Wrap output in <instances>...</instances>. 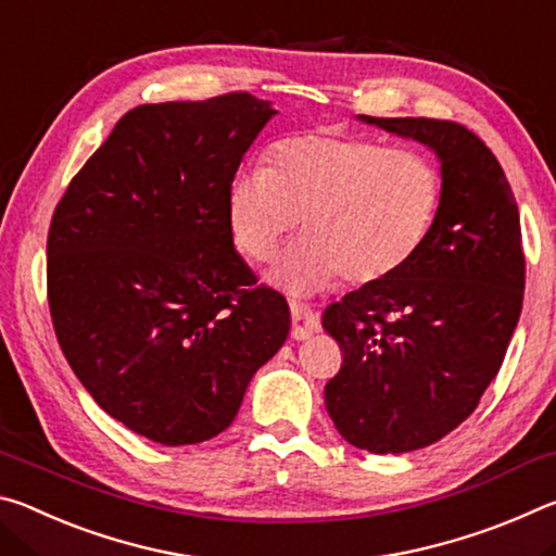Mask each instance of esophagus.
<instances>
[{
	"label": "esophagus",
	"instance_id": "34e87169",
	"mask_svg": "<svg viewBox=\"0 0 556 556\" xmlns=\"http://www.w3.org/2000/svg\"><path fill=\"white\" fill-rule=\"evenodd\" d=\"M289 308H291V338H296V341H306V338H312L318 328H321V318H318L314 308H308L306 304H299V301H289Z\"/></svg>",
	"mask_w": 556,
	"mask_h": 556
}]
</instances>
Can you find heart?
Segmentation results:
<instances>
[{
	"label": "heart",
	"instance_id": "b5f03b06",
	"mask_svg": "<svg viewBox=\"0 0 556 556\" xmlns=\"http://www.w3.org/2000/svg\"><path fill=\"white\" fill-rule=\"evenodd\" d=\"M444 199L439 166L414 149L380 139L296 131L277 139L267 168L250 166L228 186L235 248L269 262L301 223L304 235L275 269L281 287L314 294L343 275L375 285L425 248Z\"/></svg>",
	"mask_w": 556,
	"mask_h": 556
}]
</instances>
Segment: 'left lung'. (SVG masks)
Here are the masks:
<instances>
[{
    "instance_id": "1",
    "label": "left lung",
    "mask_w": 556,
    "mask_h": 556,
    "mask_svg": "<svg viewBox=\"0 0 556 556\" xmlns=\"http://www.w3.org/2000/svg\"><path fill=\"white\" fill-rule=\"evenodd\" d=\"M361 119L434 149L444 199L409 265L324 312L343 353L324 397L348 444L407 454L468 419L501 370L525 294L520 213L495 154L458 122Z\"/></svg>"
}]
</instances>
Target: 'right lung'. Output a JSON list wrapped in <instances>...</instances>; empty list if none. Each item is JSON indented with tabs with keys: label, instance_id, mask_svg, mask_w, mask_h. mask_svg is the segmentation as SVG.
<instances>
[{
	"label": "right lung",
	"instance_id": "right-lung-1",
	"mask_svg": "<svg viewBox=\"0 0 556 556\" xmlns=\"http://www.w3.org/2000/svg\"><path fill=\"white\" fill-rule=\"evenodd\" d=\"M277 115L250 92L139 105L73 176L49 228L65 361L110 417L164 446L232 425L289 306L235 252L228 186Z\"/></svg>",
	"mask_w": 556,
	"mask_h": 556
}]
</instances>
